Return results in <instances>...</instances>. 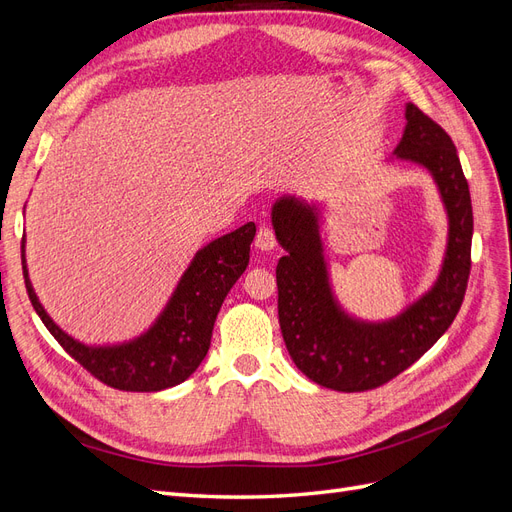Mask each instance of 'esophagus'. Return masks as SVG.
Here are the masks:
<instances>
[{
  "mask_svg": "<svg viewBox=\"0 0 512 512\" xmlns=\"http://www.w3.org/2000/svg\"><path fill=\"white\" fill-rule=\"evenodd\" d=\"M275 245H277V241H275L273 228L267 226V224H262L256 232V247L262 252H271V250H275Z\"/></svg>",
  "mask_w": 512,
  "mask_h": 512,
  "instance_id": "1",
  "label": "esophagus"
}]
</instances>
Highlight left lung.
<instances>
[{
    "instance_id": "obj_1",
    "label": "left lung",
    "mask_w": 512,
    "mask_h": 512,
    "mask_svg": "<svg viewBox=\"0 0 512 512\" xmlns=\"http://www.w3.org/2000/svg\"><path fill=\"white\" fill-rule=\"evenodd\" d=\"M389 160L427 170L448 222L436 282L391 318H359L339 303L322 239V203L284 194L271 207L275 237L286 250L275 269L284 342L294 365L331 391L376 389L408 369L451 327L466 294L474 220L451 136L408 102L404 136Z\"/></svg>"
}]
</instances>
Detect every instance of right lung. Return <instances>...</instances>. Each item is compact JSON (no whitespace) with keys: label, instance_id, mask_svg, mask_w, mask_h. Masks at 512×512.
I'll use <instances>...</instances> for the list:
<instances>
[{"label":"right lung","instance_id":"1","mask_svg":"<svg viewBox=\"0 0 512 512\" xmlns=\"http://www.w3.org/2000/svg\"><path fill=\"white\" fill-rule=\"evenodd\" d=\"M256 224L209 241L194 254L158 318L141 335L117 344H85L49 316L29 280L25 237L21 243L25 288L36 314L74 361L121 391H164L188 380L209 352L215 318L230 288L250 262Z\"/></svg>","mask_w":512,"mask_h":512}]
</instances>
